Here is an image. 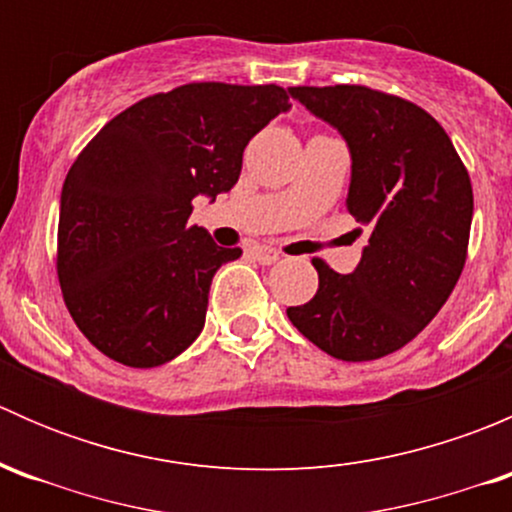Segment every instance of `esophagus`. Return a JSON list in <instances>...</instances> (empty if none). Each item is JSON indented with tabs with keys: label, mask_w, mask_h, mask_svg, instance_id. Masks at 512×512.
<instances>
[{
	"label": "esophagus",
	"mask_w": 512,
	"mask_h": 512,
	"mask_svg": "<svg viewBox=\"0 0 512 512\" xmlns=\"http://www.w3.org/2000/svg\"><path fill=\"white\" fill-rule=\"evenodd\" d=\"M252 257H255L260 265H275V262L280 260V250H275V247L270 245H255L252 247Z\"/></svg>",
	"instance_id": "esophagus-1"
}]
</instances>
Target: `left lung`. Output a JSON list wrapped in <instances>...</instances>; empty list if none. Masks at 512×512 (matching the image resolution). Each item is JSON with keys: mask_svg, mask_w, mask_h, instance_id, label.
Returning a JSON list of instances; mask_svg holds the SVG:
<instances>
[{"mask_svg": "<svg viewBox=\"0 0 512 512\" xmlns=\"http://www.w3.org/2000/svg\"><path fill=\"white\" fill-rule=\"evenodd\" d=\"M289 94L347 138V210L369 227V242L352 275L314 257L317 294L287 317L334 359H379L409 344L456 287L471 237V178L441 123L406 98L359 84Z\"/></svg>", "mask_w": 512, "mask_h": 512, "instance_id": "obj_1", "label": "left lung"}]
</instances>
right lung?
Segmentation results:
<instances>
[{"label":"right lung","instance_id":"add662e5","mask_svg":"<svg viewBox=\"0 0 512 512\" xmlns=\"http://www.w3.org/2000/svg\"><path fill=\"white\" fill-rule=\"evenodd\" d=\"M289 108L277 84H183L128 106L86 143L61 188L56 275L76 327L133 369L175 359L240 247L188 225L195 195L227 193L242 151Z\"/></svg>","mask_w":512,"mask_h":512}]
</instances>
